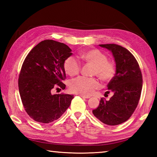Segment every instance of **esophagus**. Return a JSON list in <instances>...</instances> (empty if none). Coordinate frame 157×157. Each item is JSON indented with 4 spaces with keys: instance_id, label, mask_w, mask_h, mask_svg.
I'll use <instances>...</instances> for the list:
<instances>
[{
    "instance_id": "1",
    "label": "esophagus",
    "mask_w": 157,
    "mask_h": 157,
    "mask_svg": "<svg viewBox=\"0 0 157 157\" xmlns=\"http://www.w3.org/2000/svg\"><path fill=\"white\" fill-rule=\"evenodd\" d=\"M79 95H80L82 98H90L89 95H82V94H79Z\"/></svg>"
}]
</instances>
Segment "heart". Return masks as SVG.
I'll list each match as a JSON object with an SVG mask.
<instances>
[{
	"label": "heart",
	"mask_w": 157,
	"mask_h": 157,
	"mask_svg": "<svg viewBox=\"0 0 157 157\" xmlns=\"http://www.w3.org/2000/svg\"><path fill=\"white\" fill-rule=\"evenodd\" d=\"M79 57L87 64L93 66L91 74L96 75L101 81H111L116 73V68L112 62L107 60V55L97 49L85 50ZM65 73L70 76H75L79 73L80 65L72 57L66 58L63 62ZM99 87V83L95 78H86L79 77L71 82V91L82 95H90Z\"/></svg>",
	"instance_id": "heart-1"
}]
</instances>
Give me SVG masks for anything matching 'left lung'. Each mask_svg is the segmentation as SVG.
<instances>
[{
  "instance_id": "left-lung-1",
  "label": "left lung",
  "mask_w": 157,
  "mask_h": 157,
  "mask_svg": "<svg viewBox=\"0 0 157 157\" xmlns=\"http://www.w3.org/2000/svg\"><path fill=\"white\" fill-rule=\"evenodd\" d=\"M112 52L116 62V74L107 85L105 94L112 92L109 100L101 98L93 113L103 123L117 125L127 121L136 109L143 86L139 63L131 52L119 45L100 44Z\"/></svg>"
}]
</instances>
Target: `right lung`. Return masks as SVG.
I'll return each mask as SVG.
<instances>
[{
	"mask_svg": "<svg viewBox=\"0 0 157 157\" xmlns=\"http://www.w3.org/2000/svg\"><path fill=\"white\" fill-rule=\"evenodd\" d=\"M67 45L44 40L34 46L23 63L18 89L23 105L34 121L49 123L59 118L69 107L73 95L51 94L53 89H64L63 62L73 54Z\"/></svg>",
	"mask_w": 157,
	"mask_h": 157,
	"instance_id": "obj_1",
	"label": "right lung"
}]
</instances>
